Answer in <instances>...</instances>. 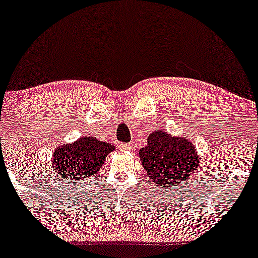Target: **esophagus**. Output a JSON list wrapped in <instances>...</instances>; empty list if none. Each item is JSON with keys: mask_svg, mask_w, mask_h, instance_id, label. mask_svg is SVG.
Here are the masks:
<instances>
[{"mask_svg": "<svg viewBox=\"0 0 258 258\" xmlns=\"http://www.w3.org/2000/svg\"><path fill=\"white\" fill-rule=\"evenodd\" d=\"M130 148H132V144H129V143H121L119 144V149L121 150H129Z\"/></svg>", "mask_w": 258, "mask_h": 258, "instance_id": "34e87169", "label": "esophagus"}]
</instances>
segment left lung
Returning <instances> with one entry per match:
<instances>
[{
  "instance_id": "left-lung-1",
  "label": "left lung",
  "mask_w": 258,
  "mask_h": 258,
  "mask_svg": "<svg viewBox=\"0 0 258 258\" xmlns=\"http://www.w3.org/2000/svg\"><path fill=\"white\" fill-rule=\"evenodd\" d=\"M139 154L149 178L165 188H172L191 176L200 163L192 143L182 137H172L163 130L151 133L148 146L140 149Z\"/></svg>"
}]
</instances>
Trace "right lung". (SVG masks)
Segmentation results:
<instances>
[{"instance_id": "right-lung-1", "label": "right lung", "mask_w": 258, "mask_h": 258, "mask_svg": "<svg viewBox=\"0 0 258 258\" xmlns=\"http://www.w3.org/2000/svg\"><path fill=\"white\" fill-rule=\"evenodd\" d=\"M114 150L110 143L83 137L57 148L52 156V167L66 181H82L100 170L107 155Z\"/></svg>"}]
</instances>
